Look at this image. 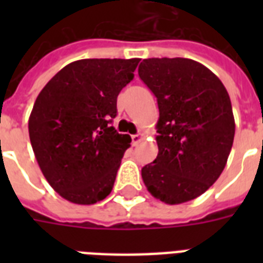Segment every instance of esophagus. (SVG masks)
Here are the masks:
<instances>
[{
  "label": "esophagus",
  "instance_id": "obj_1",
  "mask_svg": "<svg viewBox=\"0 0 263 263\" xmlns=\"http://www.w3.org/2000/svg\"><path fill=\"white\" fill-rule=\"evenodd\" d=\"M142 139H143V135H140V134H138V135H132V144L136 146Z\"/></svg>",
  "mask_w": 263,
  "mask_h": 263
}]
</instances>
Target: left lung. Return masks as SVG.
I'll return each mask as SVG.
<instances>
[{"label":"left lung","mask_w":263,"mask_h":263,"mask_svg":"<svg viewBox=\"0 0 263 263\" xmlns=\"http://www.w3.org/2000/svg\"><path fill=\"white\" fill-rule=\"evenodd\" d=\"M139 78L157 97L158 156L142 168L154 198L168 204L208 191L224 171L235 136L228 91L209 68L190 59H147Z\"/></svg>","instance_id":"8db88e82"}]
</instances>
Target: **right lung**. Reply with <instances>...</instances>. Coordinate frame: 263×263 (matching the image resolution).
I'll return each mask as SVG.
<instances>
[{"label":"right lung","instance_id":"obj_1","mask_svg":"<svg viewBox=\"0 0 263 263\" xmlns=\"http://www.w3.org/2000/svg\"><path fill=\"white\" fill-rule=\"evenodd\" d=\"M139 59H86L68 64L39 92L28 120L35 158L64 199L94 204L110 194L131 136L111 127L117 95Z\"/></svg>","mask_w":263,"mask_h":263}]
</instances>
